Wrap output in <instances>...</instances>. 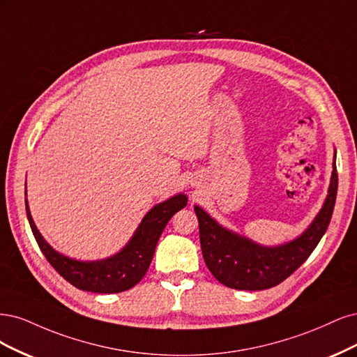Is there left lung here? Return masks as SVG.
<instances>
[{"label": "left lung", "mask_w": 357, "mask_h": 357, "mask_svg": "<svg viewBox=\"0 0 357 357\" xmlns=\"http://www.w3.org/2000/svg\"><path fill=\"white\" fill-rule=\"evenodd\" d=\"M338 190V174L333 170L324 208L305 233L291 243L275 248L259 246L222 228L199 206L194 211L199 220L202 254L213 278L238 291H262L282 283L312 255L331 222Z\"/></svg>", "instance_id": "obj_1"}]
</instances>
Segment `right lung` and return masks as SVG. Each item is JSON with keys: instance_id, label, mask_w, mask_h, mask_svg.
Returning a JSON list of instances; mask_svg holds the SVG:
<instances>
[{"instance_id": "obj_1", "label": "right lung", "mask_w": 357, "mask_h": 357, "mask_svg": "<svg viewBox=\"0 0 357 357\" xmlns=\"http://www.w3.org/2000/svg\"><path fill=\"white\" fill-rule=\"evenodd\" d=\"M187 202V195L178 194L167 202L154 206L145 215L132 240L117 255L102 261L82 262L57 254L47 241L43 238L32 221L28 202L25 199L26 215L32 234L36 237L44 257L52 264V267L66 282H70L78 289L96 294L123 292L141 282L149 264H151L157 241L160 236H162L166 224L178 211L185 208Z\"/></svg>"}]
</instances>
